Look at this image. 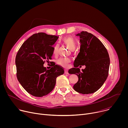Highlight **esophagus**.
Masks as SVG:
<instances>
[{"label":"esophagus","instance_id":"34e87169","mask_svg":"<svg viewBox=\"0 0 128 128\" xmlns=\"http://www.w3.org/2000/svg\"><path fill=\"white\" fill-rule=\"evenodd\" d=\"M65 74H68V71L67 70H65Z\"/></svg>","mask_w":128,"mask_h":128}]
</instances>
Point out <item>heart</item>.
Here are the masks:
<instances>
[{
	"mask_svg": "<svg viewBox=\"0 0 128 128\" xmlns=\"http://www.w3.org/2000/svg\"><path fill=\"white\" fill-rule=\"evenodd\" d=\"M63 42L71 50H74L76 47V42L74 38L72 36H67L62 40ZM52 54L54 56H57L58 54V46L55 45L54 47ZM71 62V60L69 59L65 58H60L57 61L58 65L62 66L64 68H68L69 64Z\"/></svg>",
	"mask_w": 128,
	"mask_h": 128,
	"instance_id": "heart-1",
	"label": "heart"
}]
</instances>
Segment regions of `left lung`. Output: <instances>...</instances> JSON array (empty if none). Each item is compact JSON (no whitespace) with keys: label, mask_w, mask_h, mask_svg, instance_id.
<instances>
[{"label":"left lung","mask_w":128,"mask_h":128,"mask_svg":"<svg viewBox=\"0 0 128 128\" xmlns=\"http://www.w3.org/2000/svg\"><path fill=\"white\" fill-rule=\"evenodd\" d=\"M76 35L80 37V52L74 61V68L68 72L78 76V80L74 86L76 91L82 94H92L98 90L106 80L110 58L105 46L93 34L82 31ZM80 65L86 66L82 72L77 68Z\"/></svg>","instance_id":"left-lung-1"}]
</instances>
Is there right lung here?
<instances>
[{"instance_id":"right-lung-1","label":"right lung","mask_w":128,"mask_h":128,"mask_svg":"<svg viewBox=\"0 0 128 128\" xmlns=\"http://www.w3.org/2000/svg\"><path fill=\"white\" fill-rule=\"evenodd\" d=\"M59 37L44 33L33 34L21 46L16 57L17 79L31 95L42 97L53 90L58 76L64 70L58 65L46 70L45 62L52 60L53 46Z\"/></svg>"}]
</instances>
